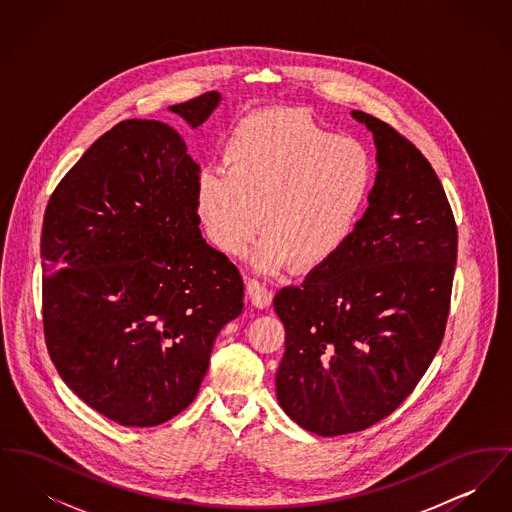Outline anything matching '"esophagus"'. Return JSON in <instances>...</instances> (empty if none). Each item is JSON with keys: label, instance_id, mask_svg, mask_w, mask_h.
Wrapping results in <instances>:
<instances>
[{"label": "esophagus", "instance_id": "esophagus-1", "mask_svg": "<svg viewBox=\"0 0 512 512\" xmlns=\"http://www.w3.org/2000/svg\"><path fill=\"white\" fill-rule=\"evenodd\" d=\"M247 293H249L253 305H257V307H268L272 301V290L265 282H261L257 278L247 280Z\"/></svg>", "mask_w": 512, "mask_h": 512}]
</instances>
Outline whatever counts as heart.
<instances>
[{
  "instance_id": "heart-1",
  "label": "heart",
  "mask_w": 512,
  "mask_h": 512,
  "mask_svg": "<svg viewBox=\"0 0 512 512\" xmlns=\"http://www.w3.org/2000/svg\"><path fill=\"white\" fill-rule=\"evenodd\" d=\"M376 165L370 149L303 109H267L234 128L224 165L197 182V213L220 251L238 255L255 228V263L313 270L332 259L365 211Z\"/></svg>"
}]
</instances>
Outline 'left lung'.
<instances>
[{"instance_id":"obj_1","label":"left lung","mask_w":512,"mask_h":512,"mask_svg":"<svg viewBox=\"0 0 512 512\" xmlns=\"http://www.w3.org/2000/svg\"><path fill=\"white\" fill-rule=\"evenodd\" d=\"M353 117L378 149L365 217L274 297L286 328L278 401L328 438L374 426L413 393L443 340L457 265V222L430 161L388 122Z\"/></svg>"}]
</instances>
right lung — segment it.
Returning <instances> with one entry per match:
<instances>
[{
	"label": "right lung",
	"mask_w": 512,
	"mask_h": 512,
	"mask_svg": "<svg viewBox=\"0 0 512 512\" xmlns=\"http://www.w3.org/2000/svg\"><path fill=\"white\" fill-rule=\"evenodd\" d=\"M217 92L169 107L199 126ZM199 165L165 122L128 119L88 147L49 197L42 318L65 384L122 426L194 401L220 328L244 307L238 267L199 230Z\"/></svg>",
	"instance_id": "obj_1"
}]
</instances>
